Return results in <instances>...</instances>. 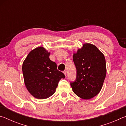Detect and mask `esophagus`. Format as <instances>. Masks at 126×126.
I'll return each mask as SVG.
<instances>
[{
    "label": "esophagus",
    "instance_id": "34e87169",
    "mask_svg": "<svg viewBox=\"0 0 126 126\" xmlns=\"http://www.w3.org/2000/svg\"><path fill=\"white\" fill-rule=\"evenodd\" d=\"M63 73H64V75L65 76H67V71H64L63 72Z\"/></svg>",
    "mask_w": 126,
    "mask_h": 126
}]
</instances>
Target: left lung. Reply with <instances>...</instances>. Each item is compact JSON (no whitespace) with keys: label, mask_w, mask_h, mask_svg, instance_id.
I'll use <instances>...</instances> for the list:
<instances>
[{"label":"left lung","mask_w":126,"mask_h":126,"mask_svg":"<svg viewBox=\"0 0 126 126\" xmlns=\"http://www.w3.org/2000/svg\"><path fill=\"white\" fill-rule=\"evenodd\" d=\"M76 79L71 82L74 93L82 99L92 98L101 91L106 76V59L94 45L85 43L73 54Z\"/></svg>","instance_id":"left-lung-1"}]
</instances>
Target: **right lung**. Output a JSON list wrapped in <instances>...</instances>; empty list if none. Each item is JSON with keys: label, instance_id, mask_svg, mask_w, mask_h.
Instances as JSON below:
<instances>
[{"label": "right lung", "instance_id": "obj_1", "mask_svg": "<svg viewBox=\"0 0 126 126\" xmlns=\"http://www.w3.org/2000/svg\"><path fill=\"white\" fill-rule=\"evenodd\" d=\"M50 53L42 47L31 51L23 63L24 83L29 92L38 99H46L55 93L65 76L49 59Z\"/></svg>", "mask_w": 126, "mask_h": 126}]
</instances>
